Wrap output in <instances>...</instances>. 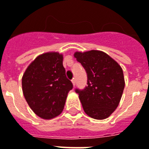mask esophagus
<instances>
[{
    "label": "esophagus",
    "instance_id": "esophagus-1",
    "mask_svg": "<svg viewBox=\"0 0 149 149\" xmlns=\"http://www.w3.org/2000/svg\"><path fill=\"white\" fill-rule=\"evenodd\" d=\"M72 85L75 86V84H76V79H75V78H72Z\"/></svg>",
    "mask_w": 149,
    "mask_h": 149
}]
</instances>
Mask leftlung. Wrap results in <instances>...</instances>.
<instances>
[{
    "label": "left lung",
    "mask_w": 149,
    "mask_h": 149,
    "mask_svg": "<svg viewBox=\"0 0 149 149\" xmlns=\"http://www.w3.org/2000/svg\"><path fill=\"white\" fill-rule=\"evenodd\" d=\"M75 58L85 69L87 86L76 89L84 112L95 119L108 118L118 106L125 80L123 69L102 51L76 52Z\"/></svg>",
    "instance_id": "8db88e82"
}]
</instances>
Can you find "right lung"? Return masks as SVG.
I'll use <instances>...</instances> for the list:
<instances>
[{"label":"right lung","instance_id":"right-lung-1","mask_svg":"<svg viewBox=\"0 0 149 149\" xmlns=\"http://www.w3.org/2000/svg\"><path fill=\"white\" fill-rule=\"evenodd\" d=\"M72 87L63 66V55L54 52L37 56L22 78L26 102L35 114L44 119L53 118L62 112Z\"/></svg>","mask_w":149,"mask_h":149}]
</instances>
